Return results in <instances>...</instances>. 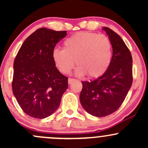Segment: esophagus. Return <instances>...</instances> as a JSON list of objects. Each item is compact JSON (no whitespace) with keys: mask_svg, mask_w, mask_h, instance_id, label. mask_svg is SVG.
<instances>
[{"mask_svg":"<svg viewBox=\"0 0 148 148\" xmlns=\"http://www.w3.org/2000/svg\"><path fill=\"white\" fill-rule=\"evenodd\" d=\"M74 81H75V79H72V78H69V79H68V84H71L72 83L74 82Z\"/></svg>","mask_w":148,"mask_h":148,"instance_id":"obj_1","label":"esophagus"}]
</instances>
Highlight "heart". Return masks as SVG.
<instances>
[{"label": "heart", "instance_id": "b5f03b06", "mask_svg": "<svg viewBox=\"0 0 148 148\" xmlns=\"http://www.w3.org/2000/svg\"><path fill=\"white\" fill-rule=\"evenodd\" d=\"M113 47L108 37L97 33L81 32L66 39L63 49L55 48L52 58L62 74L71 72L75 60L76 74L95 79L101 76L109 67Z\"/></svg>", "mask_w": 148, "mask_h": 148}]
</instances>
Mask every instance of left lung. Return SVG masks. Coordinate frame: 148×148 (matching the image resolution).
<instances>
[{"instance_id": "1", "label": "left lung", "mask_w": 148, "mask_h": 148, "mask_svg": "<svg viewBox=\"0 0 148 148\" xmlns=\"http://www.w3.org/2000/svg\"><path fill=\"white\" fill-rule=\"evenodd\" d=\"M113 47L109 67L94 81H82L80 101L89 114L104 117L120 108L132 84V54L123 39L113 30L103 27Z\"/></svg>"}]
</instances>
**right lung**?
Instances as JSON below:
<instances>
[{"instance_id": "obj_1", "label": "right lung", "mask_w": 148, "mask_h": 148, "mask_svg": "<svg viewBox=\"0 0 148 148\" xmlns=\"http://www.w3.org/2000/svg\"><path fill=\"white\" fill-rule=\"evenodd\" d=\"M67 31L41 28L23 42L14 62L13 94L24 113L35 118L50 116L60 106L68 78L56 68L52 51Z\"/></svg>"}]
</instances>
